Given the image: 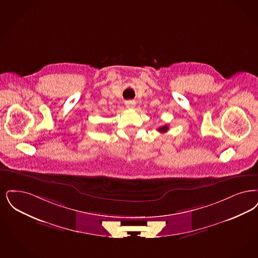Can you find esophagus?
Masks as SVG:
<instances>
[{"instance_id":"esophagus-1","label":"esophagus","mask_w":258,"mask_h":258,"mask_svg":"<svg viewBox=\"0 0 258 258\" xmlns=\"http://www.w3.org/2000/svg\"><path fill=\"white\" fill-rule=\"evenodd\" d=\"M135 106H136L135 101H126V107L128 109H134Z\"/></svg>"}]
</instances>
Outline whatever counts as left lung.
<instances>
[{"label": "left lung", "mask_w": 258, "mask_h": 258, "mask_svg": "<svg viewBox=\"0 0 258 258\" xmlns=\"http://www.w3.org/2000/svg\"><path fill=\"white\" fill-rule=\"evenodd\" d=\"M168 130V125H165V126H162V127H160V128H158V131L159 132H167Z\"/></svg>", "instance_id": "left-lung-1"}]
</instances>
